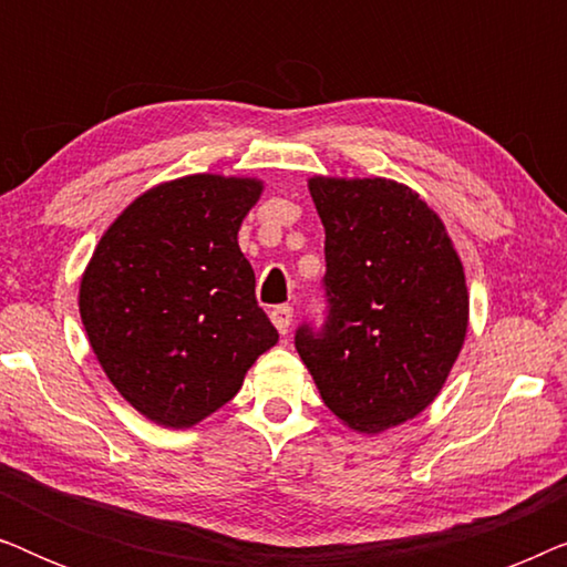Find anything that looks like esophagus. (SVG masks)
Instances as JSON below:
<instances>
[{
    "label": "esophagus",
    "instance_id": "1",
    "mask_svg": "<svg viewBox=\"0 0 567 567\" xmlns=\"http://www.w3.org/2000/svg\"><path fill=\"white\" fill-rule=\"evenodd\" d=\"M291 317H293V309H291V307H286V305L270 309V322L276 324V330L281 332V336H286V332H289Z\"/></svg>",
    "mask_w": 567,
    "mask_h": 567
}]
</instances>
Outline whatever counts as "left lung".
Wrapping results in <instances>:
<instances>
[{
  "mask_svg": "<svg viewBox=\"0 0 567 567\" xmlns=\"http://www.w3.org/2000/svg\"><path fill=\"white\" fill-rule=\"evenodd\" d=\"M324 227L322 330L297 351L324 405L355 433L421 415L446 384L470 324L464 266L439 214L386 177H309Z\"/></svg>",
  "mask_w": 567,
  "mask_h": 567,
  "instance_id": "1",
  "label": "left lung"
}]
</instances>
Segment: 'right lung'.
I'll return each instance as SVG.
<instances>
[{
    "mask_svg": "<svg viewBox=\"0 0 567 567\" xmlns=\"http://www.w3.org/2000/svg\"><path fill=\"white\" fill-rule=\"evenodd\" d=\"M258 177L185 175L123 208L80 281V315L111 384L165 429H190L235 398L278 343L237 231Z\"/></svg>",
    "mask_w": 567,
    "mask_h": 567,
    "instance_id": "right-lung-1",
    "label": "right lung"
}]
</instances>
